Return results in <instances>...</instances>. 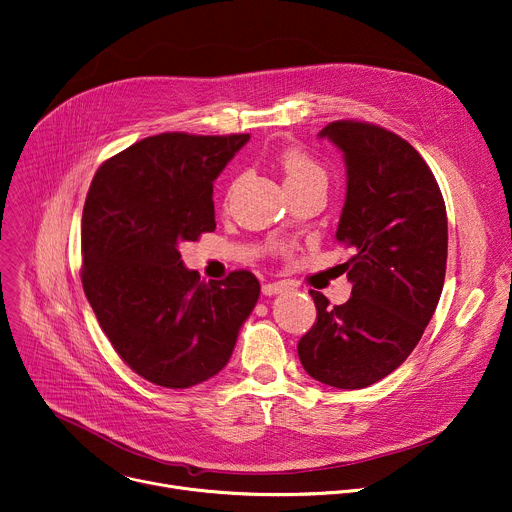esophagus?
<instances>
[{"label":"esophagus","instance_id":"obj_1","mask_svg":"<svg viewBox=\"0 0 512 512\" xmlns=\"http://www.w3.org/2000/svg\"><path fill=\"white\" fill-rule=\"evenodd\" d=\"M284 290H286V284H282V282H269V284L263 286L265 296H275V294H280Z\"/></svg>","mask_w":512,"mask_h":512}]
</instances>
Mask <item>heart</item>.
Listing matches in <instances>:
<instances>
[{
  "label": "heart",
  "instance_id": "1",
  "mask_svg": "<svg viewBox=\"0 0 512 512\" xmlns=\"http://www.w3.org/2000/svg\"><path fill=\"white\" fill-rule=\"evenodd\" d=\"M275 161L284 173L286 188L290 192L304 188V185H310V183H324V179H327L324 169L300 147L282 149L277 153Z\"/></svg>",
  "mask_w": 512,
  "mask_h": 512
}]
</instances>
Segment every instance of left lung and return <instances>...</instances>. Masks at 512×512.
<instances>
[{"label": "left lung", "mask_w": 512, "mask_h": 512, "mask_svg": "<svg viewBox=\"0 0 512 512\" xmlns=\"http://www.w3.org/2000/svg\"><path fill=\"white\" fill-rule=\"evenodd\" d=\"M343 151L347 198L335 239L351 249V298L329 306L310 290L316 322L298 343L308 374L333 388L380 382L412 353L441 298L447 212L439 183L402 136L335 120L320 130Z\"/></svg>", "instance_id": "1"}]
</instances>
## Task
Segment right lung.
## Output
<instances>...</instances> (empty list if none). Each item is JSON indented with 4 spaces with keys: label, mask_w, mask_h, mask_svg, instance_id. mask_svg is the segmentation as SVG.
<instances>
[{
    "label": "right lung",
    "mask_w": 512,
    "mask_h": 512,
    "mask_svg": "<svg viewBox=\"0 0 512 512\" xmlns=\"http://www.w3.org/2000/svg\"><path fill=\"white\" fill-rule=\"evenodd\" d=\"M249 134L163 132L100 165L81 216V284L120 359L151 384L190 388L216 376L257 304L239 269L200 282L177 247L216 228L212 188Z\"/></svg>",
    "instance_id": "1"
}]
</instances>
